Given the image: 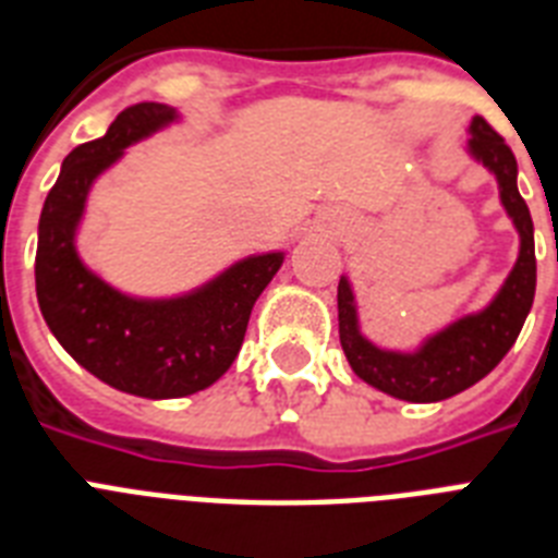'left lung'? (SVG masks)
<instances>
[{"mask_svg": "<svg viewBox=\"0 0 558 558\" xmlns=\"http://www.w3.org/2000/svg\"><path fill=\"white\" fill-rule=\"evenodd\" d=\"M469 133H472L469 153L489 173H495L501 205L521 236L519 260L512 266L510 278L504 280L501 292L493 298V304L481 313L449 324L446 330L423 341V348L414 353H397V350L376 348L359 332L356 298H353L350 280H339V339L350 367L359 379L405 402H440L484 379L515 344L533 306V295H536L533 219H530L527 202L521 199L519 185H515L519 179L515 156L481 116L472 118Z\"/></svg>", "mask_w": 558, "mask_h": 558, "instance_id": "obj_1", "label": "left lung"}]
</instances>
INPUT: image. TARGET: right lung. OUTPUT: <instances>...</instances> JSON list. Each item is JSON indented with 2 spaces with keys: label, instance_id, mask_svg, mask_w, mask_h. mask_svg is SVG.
Wrapping results in <instances>:
<instances>
[{
  "label": "right lung",
  "instance_id": "right-lung-1",
  "mask_svg": "<svg viewBox=\"0 0 558 558\" xmlns=\"http://www.w3.org/2000/svg\"><path fill=\"white\" fill-rule=\"evenodd\" d=\"M177 121L165 104H135L104 138L65 156L39 214L37 301L69 356L112 388L147 399L205 390L243 348L254 301L269 287L283 252L254 254L179 298H130L83 266L74 248L92 182L142 142Z\"/></svg>",
  "mask_w": 558,
  "mask_h": 558
}]
</instances>
